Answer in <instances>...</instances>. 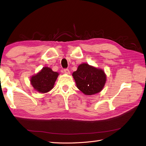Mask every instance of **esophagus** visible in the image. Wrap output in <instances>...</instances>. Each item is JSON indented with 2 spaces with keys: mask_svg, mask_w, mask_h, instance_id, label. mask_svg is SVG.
Instances as JSON below:
<instances>
[{
  "mask_svg": "<svg viewBox=\"0 0 146 146\" xmlns=\"http://www.w3.org/2000/svg\"><path fill=\"white\" fill-rule=\"evenodd\" d=\"M64 74H70V71H69V70L68 69H64Z\"/></svg>",
  "mask_w": 146,
  "mask_h": 146,
  "instance_id": "34e87169",
  "label": "esophagus"
}]
</instances>
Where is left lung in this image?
Segmentation results:
<instances>
[{"instance_id":"1","label":"left lung","mask_w":146,"mask_h":146,"mask_svg":"<svg viewBox=\"0 0 146 146\" xmlns=\"http://www.w3.org/2000/svg\"><path fill=\"white\" fill-rule=\"evenodd\" d=\"M72 76L78 89L86 95L100 93L106 82V75L103 70L86 63L78 66Z\"/></svg>"}]
</instances>
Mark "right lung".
Wrapping results in <instances>:
<instances>
[{
  "instance_id": "1",
  "label": "right lung",
  "mask_w": 146,
  "mask_h": 146,
  "mask_svg": "<svg viewBox=\"0 0 146 146\" xmlns=\"http://www.w3.org/2000/svg\"><path fill=\"white\" fill-rule=\"evenodd\" d=\"M59 73L54 72L48 67H44L40 71L31 77V84L39 93H45L53 89Z\"/></svg>"
}]
</instances>
